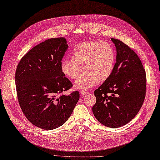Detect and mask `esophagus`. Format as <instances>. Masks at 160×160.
Listing matches in <instances>:
<instances>
[{
    "label": "esophagus",
    "mask_w": 160,
    "mask_h": 160,
    "mask_svg": "<svg viewBox=\"0 0 160 160\" xmlns=\"http://www.w3.org/2000/svg\"><path fill=\"white\" fill-rule=\"evenodd\" d=\"M80 94L82 95H86L88 94V92L86 91H80Z\"/></svg>",
    "instance_id": "34e87169"
}]
</instances>
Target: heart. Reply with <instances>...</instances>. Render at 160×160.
<instances>
[{
	"mask_svg": "<svg viewBox=\"0 0 160 160\" xmlns=\"http://www.w3.org/2000/svg\"><path fill=\"white\" fill-rule=\"evenodd\" d=\"M71 59L63 58L60 69L65 77L71 80L77 78L74 87L87 90L98 82H104L110 77L114 69L115 56L112 47L106 41H88L78 45L73 50Z\"/></svg>",
	"mask_w": 160,
	"mask_h": 160,
	"instance_id": "obj_1",
	"label": "heart"
}]
</instances>
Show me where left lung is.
<instances>
[{"label": "left lung", "mask_w": 160, "mask_h": 160, "mask_svg": "<svg viewBox=\"0 0 160 160\" xmlns=\"http://www.w3.org/2000/svg\"><path fill=\"white\" fill-rule=\"evenodd\" d=\"M117 49L111 76L94 91L97 101L92 110L95 118L116 128L132 121L139 112L146 95V72L137 54L121 41L112 38Z\"/></svg>", "instance_id": "left-lung-1"}]
</instances>
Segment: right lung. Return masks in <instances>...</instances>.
Listing matches in <instances>:
<instances>
[{
	"label": "right lung",
	"instance_id": "1",
	"mask_svg": "<svg viewBox=\"0 0 160 160\" xmlns=\"http://www.w3.org/2000/svg\"><path fill=\"white\" fill-rule=\"evenodd\" d=\"M68 48L65 38H51L33 47L20 60L15 71L17 95L28 120L37 127L50 130L69 118L80 93L60 69Z\"/></svg>",
	"mask_w": 160,
	"mask_h": 160
}]
</instances>
